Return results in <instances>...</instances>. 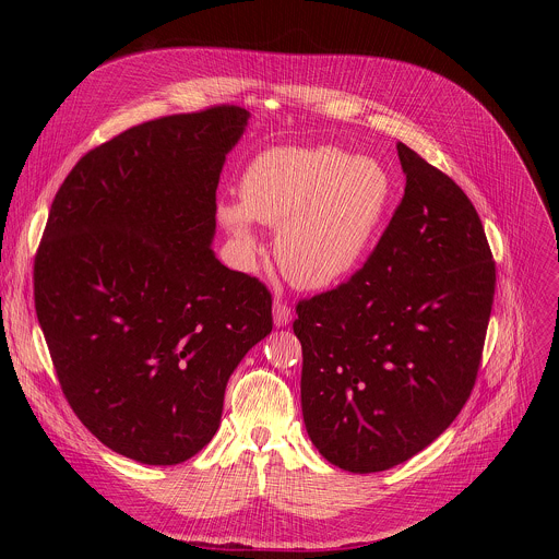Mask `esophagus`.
<instances>
[{"mask_svg": "<svg viewBox=\"0 0 559 559\" xmlns=\"http://www.w3.org/2000/svg\"><path fill=\"white\" fill-rule=\"evenodd\" d=\"M272 313H274V325H276V328L289 325V321H292V307H289L285 300L276 298V300H274V307H272Z\"/></svg>", "mask_w": 559, "mask_h": 559, "instance_id": "obj_1", "label": "esophagus"}]
</instances>
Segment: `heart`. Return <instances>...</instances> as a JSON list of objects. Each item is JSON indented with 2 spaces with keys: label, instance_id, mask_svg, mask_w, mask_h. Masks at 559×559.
Returning <instances> with one entry per match:
<instances>
[{
  "label": "heart",
  "instance_id": "b5f03b06",
  "mask_svg": "<svg viewBox=\"0 0 559 559\" xmlns=\"http://www.w3.org/2000/svg\"><path fill=\"white\" fill-rule=\"evenodd\" d=\"M243 203H223L221 218L254 248L252 218L278 225L274 254L305 289L347 278L367 257L391 201V177L371 156L338 147H272L248 166Z\"/></svg>",
  "mask_w": 559,
  "mask_h": 559
}]
</instances>
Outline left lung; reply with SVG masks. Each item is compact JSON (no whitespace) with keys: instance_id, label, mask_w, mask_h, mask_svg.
Returning <instances> with one entry per match:
<instances>
[{"instance_id":"obj_1","label":"left lung","mask_w":559,"mask_h":559,"mask_svg":"<svg viewBox=\"0 0 559 559\" xmlns=\"http://www.w3.org/2000/svg\"><path fill=\"white\" fill-rule=\"evenodd\" d=\"M397 156L407 186L378 246L345 283L298 300L294 318L309 440L352 473L407 462L455 420L496 294L468 197L405 143Z\"/></svg>"}]
</instances>
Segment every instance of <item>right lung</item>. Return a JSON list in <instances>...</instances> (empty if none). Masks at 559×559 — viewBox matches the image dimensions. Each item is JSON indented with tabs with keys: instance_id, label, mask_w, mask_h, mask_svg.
<instances>
[{
	"instance_id": "obj_1",
	"label": "right lung",
	"mask_w": 559,
	"mask_h": 559,
	"mask_svg": "<svg viewBox=\"0 0 559 559\" xmlns=\"http://www.w3.org/2000/svg\"><path fill=\"white\" fill-rule=\"evenodd\" d=\"M248 117L210 106L88 150L35 254V309L70 409L143 464L186 462L212 440L231 371L274 325L265 283L210 248L221 168Z\"/></svg>"
}]
</instances>
